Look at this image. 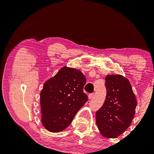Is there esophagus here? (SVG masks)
Wrapping results in <instances>:
<instances>
[{
	"mask_svg": "<svg viewBox=\"0 0 154 154\" xmlns=\"http://www.w3.org/2000/svg\"><path fill=\"white\" fill-rule=\"evenodd\" d=\"M94 93H91V94H88V98H89V100H91V99H92L93 97H94Z\"/></svg>",
	"mask_w": 154,
	"mask_h": 154,
	"instance_id": "obj_1",
	"label": "esophagus"
}]
</instances>
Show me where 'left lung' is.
<instances>
[{"instance_id":"1","label":"left lung","mask_w":154,"mask_h":154,"mask_svg":"<svg viewBox=\"0 0 154 154\" xmlns=\"http://www.w3.org/2000/svg\"><path fill=\"white\" fill-rule=\"evenodd\" d=\"M105 87L106 98L96 112V124L103 137L116 138L131 125L137 100L128 80L120 74L107 75Z\"/></svg>"}]
</instances>
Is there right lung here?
Masks as SVG:
<instances>
[{
	"instance_id": "add662e5",
	"label": "right lung",
	"mask_w": 154,
	"mask_h": 154,
	"mask_svg": "<svg viewBox=\"0 0 154 154\" xmlns=\"http://www.w3.org/2000/svg\"><path fill=\"white\" fill-rule=\"evenodd\" d=\"M85 76L74 68L63 67L46 81L40 92L42 123L51 132H60L71 123L87 96L83 88Z\"/></svg>"
}]
</instances>
